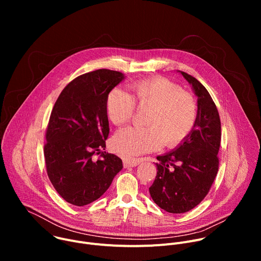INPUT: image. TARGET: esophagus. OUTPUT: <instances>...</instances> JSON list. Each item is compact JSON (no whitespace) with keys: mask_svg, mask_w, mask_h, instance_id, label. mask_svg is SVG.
<instances>
[{"mask_svg":"<svg viewBox=\"0 0 261 261\" xmlns=\"http://www.w3.org/2000/svg\"><path fill=\"white\" fill-rule=\"evenodd\" d=\"M141 162V159L139 158H129V159H125L124 160V167H134L137 166L139 163Z\"/></svg>","mask_w":261,"mask_h":261,"instance_id":"esophagus-1","label":"esophagus"}]
</instances>
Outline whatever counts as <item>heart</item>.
I'll list each match as a JSON object with an SVG mask.
<instances>
[{
    "mask_svg": "<svg viewBox=\"0 0 261 261\" xmlns=\"http://www.w3.org/2000/svg\"><path fill=\"white\" fill-rule=\"evenodd\" d=\"M130 92H109L105 102L107 117L115 125H123L132 119L136 103L139 107H151L145 121L147 127L120 130L113 139L116 153L136 156L158 150L163 142L174 146L189 136L197 117L196 101L190 93L162 77L135 82Z\"/></svg>",
    "mask_w": 261,
    "mask_h": 261,
    "instance_id": "b5f03b06",
    "label": "heart"
}]
</instances>
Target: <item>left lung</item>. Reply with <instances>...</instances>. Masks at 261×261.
<instances>
[{
  "instance_id": "1",
  "label": "left lung",
  "mask_w": 261,
  "mask_h": 261,
  "mask_svg": "<svg viewBox=\"0 0 261 261\" xmlns=\"http://www.w3.org/2000/svg\"><path fill=\"white\" fill-rule=\"evenodd\" d=\"M197 97V117L187 138L157 156V175L148 190L154 202L171 214L186 213L208 193L217 175L221 122L207 90L190 74L178 71Z\"/></svg>"
}]
</instances>
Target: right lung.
<instances>
[{
  "label": "right lung",
  "mask_w": 261,
  "mask_h": 261,
  "mask_svg": "<svg viewBox=\"0 0 261 261\" xmlns=\"http://www.w3.org/2000/svg\"><path fill=\"white\" fill-rule=\"evenodd\" d=\"M125 79L108 69L89 72L66 86L56 101L44 157L53 186L71 204L83 206L101 197L123 168L121 158L102 148L109 133L106 97Z\"/></svg>",
  "instance_id": "obj_1"
}]
</instances>
